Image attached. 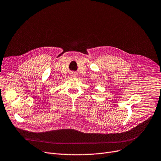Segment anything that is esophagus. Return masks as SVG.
<instances>
[{
	"label": "esophagus",
	"instance_id": "1",
	"mask_svg": "<svg viewBox=\"0 0 161 161\" xmlns=\"http://www.w3.org/2000/svg\"><path fill=\"white\" fill-rule=\"evenodd\" d=\"M71 76H73V77H76L77 76V75H76V74H75V73H73L72 74H71Z\"/></svg>",
	"mask_w": 161,
	"mask_h": 161
}]
</instances>
